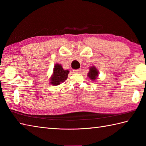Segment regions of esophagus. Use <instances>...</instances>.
I'll return each mask as SVG.
<instances>
[{
  "instance_id": "1",
  "label": "esophagus",
  "mask_w": 146,
  "mask_h": 146,
  "mask_svg": "<svg viewBox=\"0 0 146 146\" xmlns=\"http://www.w3.org/2000/svg\"><path fill=\"white\" fill-rule=\"evenodd\" d=\"M81 69H78V70H74L73 72L74 73H80L81 72Z\"/></svg>"
}]
</instances>
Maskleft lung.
<instances>
[{"mask_svg":"<svg viewBox=\"0 0 146 146\" xmlns=\"http://www.w3.org/2000/svg\"><path fill=\"white\" fill-rule=\"evenodd\" d=\"M88 76L92 80L97 79V76H98V71H97V68L94 66H92L90 68V71L88 74Z\"/></svg>","mask_w":146,"mask_h":146,"instance_id":"obj_1","label":"left lung"}]
</instances>
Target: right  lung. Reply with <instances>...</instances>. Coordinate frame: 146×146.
I'll use <instances>...</instances> for the list:
<instances>
[{
	"label": "right lung",
	"mask_w": 146,
	"mask_h": 146,
	"mask_svg": "<svg viewBox=\"0 0 146 146\" xmlns=\"http://www.w3.org/2000/svg\"><path fill=\"white\" fill-rule=\"evenodd\" d=\"M68 73H69V71L63 70L61 64H55L53 74L50 80L51 83L54 86L60 85L61 83L64 82L67 79Z\"/></svg>",
	"instance_id": "1"
}]
</instances>
